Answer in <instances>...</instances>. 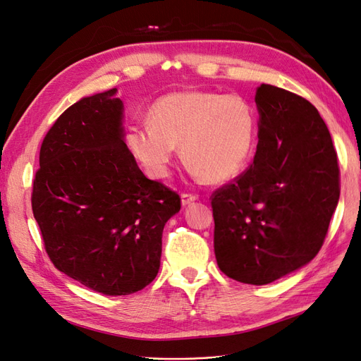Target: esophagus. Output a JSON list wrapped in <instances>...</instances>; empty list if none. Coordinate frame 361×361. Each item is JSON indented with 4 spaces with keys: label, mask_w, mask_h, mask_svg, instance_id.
<instances>
[{
    "label": "esophagus",
    "mask_w": 361,
    "mask_h": 361,
    "mask_svg": "<svg viewBox=\"0 0 361 361\" xmlns=\"http://www.w3.org/2000/svg\"><path fill=\"white\" fill-rule=\"evenodd\" d=\"M180 199H182V204H183V206H188V204H191L192 202L197 200L199 195L190 194V192H183V194L180 195Z\"/></svg>",
    "instance_id": "esophagus-1"
}]
</instances>
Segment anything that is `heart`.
Here are the masks:
<instances>
[{
	"label": "heart",
	"instance_id": "1",
	"mask_svg": "<svg viewBox=\"0 0 361 361\" xmlns=\"http://www.w3.org/2000/svg\"><path fill=\"white\" fill-rule=\"evenodd\" d=\"M150 122L128 126L126 145L154 179L169 176L178 146L197 178H236L253 154L257 117L244 96L204 90L173 92L149 111Z\"/></svg>",
	"mask_w": 361,
	"mask_h": 361
}]
</instances>
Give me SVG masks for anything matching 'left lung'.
Listing matches in <instances>:
<instances>
[{"label": "left lung", "mask_w": 361, "mask_h": 361, "mask_svg": "<svg viewBox=\"0 0 361 361\" xmlns=\"http://www.w3.org/2000/svg\"><path fill=\"white\" fill-rule=\"evenodd\" d=\"M253 164L212 194L218 268L268 285L318 255L338 202L337 154L318 110L276 85L256 90Z\"/></svg>", "instance_id": "1"}]
</instances>
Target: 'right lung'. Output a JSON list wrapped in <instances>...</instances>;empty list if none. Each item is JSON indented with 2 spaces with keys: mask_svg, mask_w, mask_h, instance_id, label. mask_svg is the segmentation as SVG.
Segmentation results:
<instances>
[{
  "mask_svg": "<svg viewBox=\"0 0 361 361\" xmlns=\"http://www.w3.org/2000/svg\"><path fill=\"white\" fill-rule=\"evenodd\" d=\"M117 89L69 106L43 138L31 207L59 271L104 295L154 281L180 197L147 179L125 143Z\"/></svg>",
  "mask_w": 361,
  "mask_h": 361,
  "instance_id": "right-lung-1",
  "label": "right lung"
}]
</instances>
